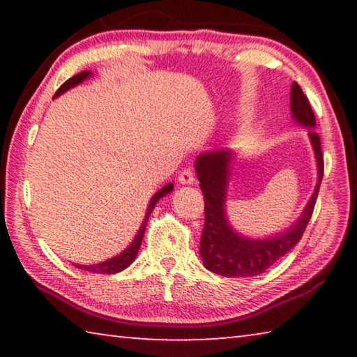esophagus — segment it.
I'll return each instance as SVG.
<instances>
[{"mask_svg": "<svg viewBox=\"0 0 357 357\" xmlns=\"http://www.w3.org/2000/svg\"><path fill=\"white\" fill-rule=\"evenodd\" d=\"M178 179H179L181 184H193V183H195V174H193L190 168H184V170L179 173Z\"/></svg>", "mask_w": 357, "mask_h": 357, "instance_id": "esophagus-1", "label": "esophagus"}]
</instances>
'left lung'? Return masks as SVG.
Here are the masks:
<instances>
[{
	"label": "left lung",
	"instance_id": "1",
	"mask_svg": "<svg viewBox=\"0 0 357 357\" xmlns=\"http://www.w3.org/2000/svg\"><path fill=\"white\" fill-rule=\"evenodd\" d=\"M291 114L294 121L309 130V138L315 151L318 183L304 213L285 231L264 239L245 238L234 231L225 213L227 185L231 173L234 153L219 149L197 157L195 170L204 197V227L200 241V255L204 268L223 277H253L263 274L275 261L287 255L299 243L315 208L319 184L323 179L324 160L321 140L317 134L315 114L307 96L298 83L291 86Z\"/></svg>",
	"mask_w": 357,
	"mask_h": 357
}]
</instances>
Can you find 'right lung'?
I'll return each mask as SVG.
<instances>
[{
	"label": "right lung",
	"instance_id": "obj_1",
	"mask_svg": "<svg viewBox=\"0 0 357 357\" xmlns=\"http://www.w3.org/2000/svg\"><path fill=\"white\" fill-rule=\"evenodd\" d=\"M89 75H91V72L83 70V72H80V74H77L72 78H69L68 82H64L61 86H59V89L55 94V98L61 96L63 93L68 91V89L77 86V84H80L83 80H86ZM172 190H173V184L170 183V184L162 187V189L157 193H154L153 198H151V202H149V206L146 209V215H144V220L142 223V227H140V229H138L137 236L134 238V241H132L128 249H126L124 252H121L119 255L113 257L110 259H105V261H102V263H98V264H75V268L82 269V271H86V273H93V274H116V273H121V271H124L126 268H128V266L134 263V259H135L137 253H138V249H140V245H142V241H143V236H144V228H146V222L149 219L151 213H153V209L157 204V202H159L162 197H165L167 193H170Z\"/></svg>",
	"mask_w": 357,
	"mask_h": 357
}]
</instances>
